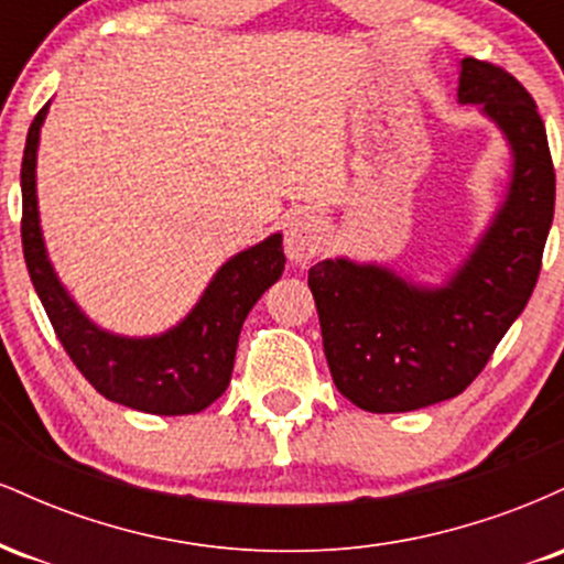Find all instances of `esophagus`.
<instances>
[{"label": "esophagus", "instance_id": "esophagus-1", "mask_svg": "<svg viewBox=\"0 0 564 564\" xmlns=\"http://www.w3.org/2000/svg\"><path fill=\"white\" fill-rule=\"evenodd\" d=\"M323 243H326V223H323L321 215L302 209L289 219L283 249H286L291 262L307 264L323 249Z\"/></svg>", "mask_w": 564, "mask_h": 564}]
</instances>
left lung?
<instances>
[{"label":"left lung","instance_id":"8db88e82","mask_svg":"<svg viewBox=\"0 0 564 564\" xmlns=\"http://www.w3.org/2000/svg\"><path fill=\"white\" fill-rule=\"evenodd\" d=\"M458 100L475 102L511 145V183L480 243L445 286H416L379 264L310 268L336 390L371 413L462 394L525 310L554 219V164L535 100L509 70L464 57Z\"/></svg>","mask_w":564,"mask_h":564}]
</instances>
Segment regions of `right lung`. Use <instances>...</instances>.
Masks as SVG:
<instances>
[{
    "label": "right lung",
    "mask_w": 564,
    "mask_h": 564,
    "mask_svg": "<svg viewBox=\"0 0 564 564\" xmlns=\"http://www.w3.org/2000/svg\"><path fill=\"white\" fill-rule=\"evenodd\" d=\"M47 106L31 121L25 138L21 238L31 283L57 339L82 377L113 403L159 416L204 411L228 390L246 315L283 273V236L275 232L225 262L187 318L166 334L129 339L102 332L61 286L44 251L36 212V148Z\"/></svg>",
    "instance_id": "obj_1"
}]
</instances>
